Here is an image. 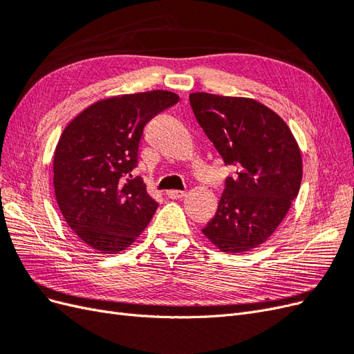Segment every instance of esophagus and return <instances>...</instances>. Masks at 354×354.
<instances>
[{
  "label": "esophagus",
  "mask_w": 354,
  "mask_h": 354,
  "mask_svg": "<svg viewBox=\"0 0 354 354\" xmlns=\"http://www.w3.org/2000/svg\"><path fill=\"white\" fill-rule=\"evenodd\" d=\"M167 196L169 199H181V198L186 196V194H185V192H181V190H168Z\"/></svg>",
  "instance_id": "obj_1"
}]
</instances>
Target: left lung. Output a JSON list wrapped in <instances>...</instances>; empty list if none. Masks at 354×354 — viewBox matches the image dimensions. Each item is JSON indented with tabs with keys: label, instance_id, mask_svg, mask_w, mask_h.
<instances>
[{
	"label": "left lung",
	"instance_id": "left-lung-1",
	"mask_svg": "<svg viewBox=\"0 0 354 354\" xmlns=\"http://www.w3.org/2000/svg\"><path fill=\"white\" fill-rule=\"evenodd\" d=\"M203 133L233 168L216 216L202 233L223 252H246L269 239L297 198L301 151L282 118L248 97L189 95Z\"/></svg>",
	"mask_w": 354,
	"mask_h": 354
}]
</instances>
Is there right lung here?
Instances as JSON below:
<instances>
[{"label":"right lung","mask_w":354,"mask_h":354,"mask_svg":"<svg viewBox=\"0 0 354 354\" xmlns=\"http://www.w3.org/2000/svg\"><path fill=\"white\" fill-rule=\"evenodd\" d=\"M178 100L165 90L113 95L63 130L53 158L56 201L68 226L94 251H124L152 220L158 202L131 171L145 125Z\"/></svg>","instance_id":"add662e5"}]
</instances>
